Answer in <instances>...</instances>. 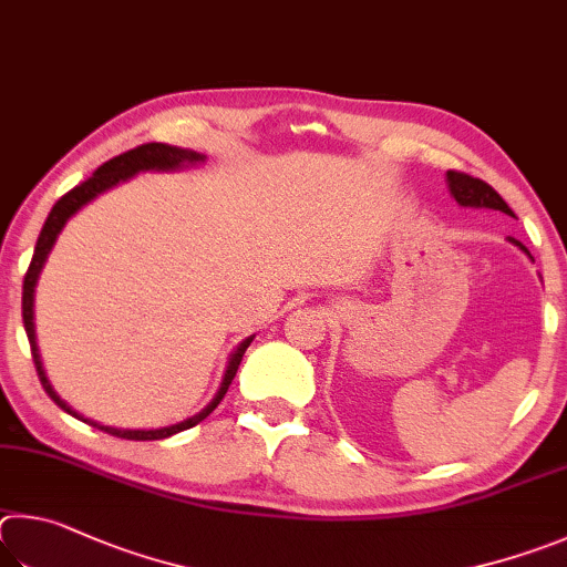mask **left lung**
<instances>
[{"instance_id":"left-lung-1","label":"left lung","mask_w":567,"mask_h":567,"mask_svg":"<svg viewBox=\"0 0 567 567\" xmlns=\"http://www.w3.org/2000/svg\"><path fill=\"white\" fill-rule=\"evenodd\" d=\"M449 186H451V194L455 202H458L461 206H485V208H495V212H503L513 216L511 206L503 202L501 194L495 192V188L491 184H485L483 178H475L471 174L465 172H449ZM520 248L523 244L515 241ZM525 254H528V248H523Z\"/></svg>"}]
</instances>
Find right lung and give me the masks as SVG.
Masks as SVG:
<instances>
[{
    "label": "right lung",
    "instance_id": "add662e5",
    "mask_svg": "<svg viewBox=\"0 0 567 567\" xmlns=\"http://www.w3.org/2000/svg\"><path fill=\"white\" fill-rule=\"evenodd\" d=\"M202 154L196 152H186V148H176V146H166V144H142L132 148V152H124L118 154L114 158H109L106 164H102L96 168V172L86 178V182H82L79 186H74L72 192H66L59 202L54 204L52 212H49L47 221L42 226V234H39L37 238V246H34V256H32V264H29L27 274H24V286H22V319H24V331H27V339H29V346H32V361H34V369H37V375L39 381H42V389L49 393V399H52L59 409L72 413L74 419L84 421L89 425H94V429L104 431L109 435H116V439H126V441H158V439H168V435H174L178 431H186L192 429V425H196L198 421H204L208 413H212L218 403H221V399L228 391V385H231L234 375H236V369L238 363H241L244 359V351L248 349V343H251V339H246L241 346H238L236 353L231 355V363H228V371H226V379L221 383V391L216 393V399L212 401V405H206V409L194 415V419H188L184 423L178 425H172V429H158V431H122V429H109V425H99L94 421H86L79 415L76 411L69 409V405L59 399V395L52 391V385H49L47 375L42 371V361H39V353H37V343H34V323H32V301H34V284H37V276L39 271H42L44 266V258L47 254L52 251V246L56 241V234L62 231V226L66 224V218L76 214L79 208H82L86 202H92V198L96 194L106 192V188H112L114 184L124 182V178L134 176L136 172H146V168H176L178 164H192V162H202Z\"/></svg>",
    "mask_w": 567,
    "mask_h": 567
}]
</instances>
